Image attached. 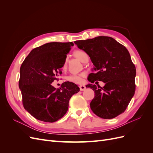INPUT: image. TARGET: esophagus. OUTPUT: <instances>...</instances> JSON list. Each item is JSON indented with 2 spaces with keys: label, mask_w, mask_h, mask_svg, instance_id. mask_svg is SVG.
<instances>
[{
  "label": "esophagus",
  "mask_w": 153,
  "mask_h": 153,
  "mask_svg": "<svg viewBox=\"0 0 153 153\" xmlns=\"http://www.w3.org/2000/svg\"><path fill=\"white\" fill-rule=\"evenodd\" d=\"M79 87H80V90L82 91H84V90L86 89L85 86V85H80Z\"/></svg>",
  "instance_id": "34e87169"
}]
</instances>
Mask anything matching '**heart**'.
Here are the masks:
<instances>
[{
    "label": "heart",
    "instance_id": "heart-1",
    "mask_svg": "<svg viewBox=\"0 0 153 153\" xmlns=\"http://www.w3.org/2000/svg\"><path fill=\"white\" fill-rule=\"evenodd\" d=\"M74 56L78 58V59L81 61L82 62H84L85 60L88 58L87 53L84 52V50H76L74 51L73 52ZM67 65V61L66 59L64 61V64L62 65V69H65L66 68ZM84 76V74H77V75H70L66 77V80L68 82H70L71 83H75V84H80L82 80V77Z\"/></svg>",
    "mask_w": 153,
    "mask_h": 153
}]
</instances>
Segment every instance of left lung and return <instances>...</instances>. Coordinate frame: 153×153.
Segmentation results:
<instances>
[{"label":"left lung","mask_w":153,"mask_h":153,"mask_svg":"<svg viewBox=\"0 0 153 153\" xmlns=\"http://www.w3.org/2000/svg\"><path fill=\"white\" fill-rule=\"evenodd\" d=\"M74 43L89 55L94 66L88 80L92 84L96 80L105 84L103 87L87 85L95 93L90 103L92 112L102 119H112L123 114L135 94L136 87V68L128 50L108 36Z\"/></svg>","instance_id":"obj_1"}]
</instances>
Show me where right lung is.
Returning a JSON list of instances; mask_svg holds the SVG:
<instances>
[{
    "label": "right lung",
    "mask_w": 153,
    "mask_h": 153,
    "mask_svg": "<svg viewBox=\"0 0 153 153\" xmlns=\"http://www.w3.org/2000/svg\"><path fill=\"white\" fill-rule=\"evenodd\" d=\"M73 43L52 42L32 50L22 64L19 88L24 108L36 119L53 123L67 112L71 96L80 88L70 82L56 89L52 83L61 75V68Z\"/></svg>",
    "instance_id": "1"
}]
</instances>
